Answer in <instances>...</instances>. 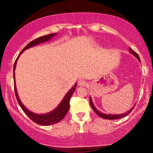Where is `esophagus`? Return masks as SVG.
<instances>
[{
    "mask_svg": "<svg viewBox=\"0 0 153 153\" xmlns=\"http://www.w3.org/2000/svg\"><path fill=\"white\" fill-rule=\"evenodd\" d=\"M78 84L79 86H85V85H87V82L85 81V80H82V79H81V80H78Z\"/></svg>",
    "mask_w": 153,
    "mask_h": 153,
    "instance_id": "1",
    "label": "esophagus"
}]
</instances>
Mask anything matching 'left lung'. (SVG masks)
I'll list each match as a JSON object with an SVG mask.
<instances>
[{
    "label": "left lung",
    "mask_w": 153,
    "mask_h": 153,
    "mask_svg": "<svg viewBox=\"0 0 153 153\" xmlns=\"http://www.w3.org/2000/svg\"><path fill=\"white\" fill-rule=\"evenodd\" d=\"M129 50L130 51V53L131 54H132L133 55H134V57H136V58L138 59V60L140 61V57H139V55L136 53V52H134V50H131V48H129ZM90 103H91V107H92V108H93V109H94V111L96 112V114H97V115H99V117H101V118L106 119H121V118H122V117H126V116H127L129 113H130L131 111L133 110L134 107L135 106V105H134V106H133L132 108H130V110H129V111H127V112H126V113H124V114H106L101 113V112H100L99 111H98L97 109H96V107L94 106V103H93L92 99H91V97H90Z\"/></svg>",
    "instance_id": "obj_1"
}]
</instances>
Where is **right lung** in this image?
<instances>
[{"instance_id":"1","label":"right lung","mask_w":153,"mask_h":153,"mask_svg":"<svg viewBox=\"0 0 153 153\" xmlns=\"http://www.w3.org/2000/svg\"><path fill=\"white\" fill-rule=\"evenodd\" d=\"M55 34H57L54 33V34H50L48 35H46V36H41V37L36 39L33 40V41H31V42L28 44V45L22 50L21 53L19 54V56L17 57L16 59L14 65H13V71H15L16 65L17 63V59H19V57L20 56V54H22L24 51L27 50V49L30 48V47L36 46V45H37L40 43H43V42H45L49 41V40H50ZM13 80H14V91H15L16 97L17 101H18L19 106H21V108H22V110L24 111V113H25L33 121V122L42 126H48V125H51V124H56V123H58L59 122H60V121L64 118L65 116L66 115V114L68 113V111H69L70 100H71L72 95H73V92L75 91L77 86V83H75L74 86L72 88L71 90L67 93V94L65 96L64 99H62V101H61V103H59L58 106H57L55 109L52 111L50 112V113L45 114H34L33 113V112L30 111L29 110H28L27 108L24 106V104L21 102L20 99H19V98L18 93H17L16 87L14 72H13Z\"/></svg>"}]
</instances>
